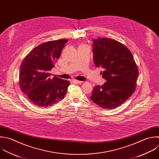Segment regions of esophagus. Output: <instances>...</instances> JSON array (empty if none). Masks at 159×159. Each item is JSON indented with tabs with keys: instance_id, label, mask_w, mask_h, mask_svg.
<instances>
[{
	"instance_id": "1",
	"label": "esophagus",
	"mask_w": 159,
	"mask_h": 159,
	"mask_svg": "<svg viewBox=\"0 0 159 159\" xmlns=\"http://www.w3.org/2000/svg\"><path fill=\"white\" fill-rule=\"evenodd\" d=\"M71 81L75 84H81L83 83V81H78V80H71Z\"/></svg>"
}]
</instances>
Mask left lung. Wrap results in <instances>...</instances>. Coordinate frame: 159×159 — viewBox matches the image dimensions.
I'll use <instances>...</instances> for the list:
<instances>
[{
  "instance_id": "1",
  "label": "left lung",
  "mask_w": 159,
  "mask_h": 159,
  "mask_svg": "<svg viewBox=\"0 0 159 159\" xmlns=\"http://www.w3.org/2000/svg\"><path fill=\"white\" fill-rule=\"evenodd\" d=\"M94 63L102 67L106 82L96 86L91 100L100 107L114 109L124 102L134 92L138 68L129 50L122 43L110 39L93 40Z\"/></svg>"
}]
</instances>
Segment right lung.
<instances>
[{"instance_id": "add662e5", "label": "right lung", "mask_w": 159, "mask_h": 159, "mask_svg": "<svg viewBox=\"0 0 159 159\" xmlns=\"http://www.w3.org/2000/svg\"><path fill=\"white\" fill-rule=\"evenodd\" d=\"M67 42V39H60L43 43L34 48L21 64L20 88L28 99L39 107H47L60 102L67 92L69 81L50 77V71Z\"/></svg>"}]
</instances>
